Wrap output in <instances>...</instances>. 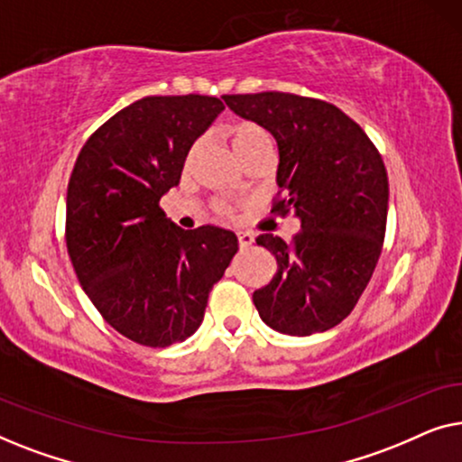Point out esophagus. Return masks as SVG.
Masks as SVG:
<instances>
[{"label":"esophagus","instance_id":"obj_1","mask_svg":"<svg viewBox=\"0 0 462 462\" xmlns=\"http://www.w3.org/2000/svg\"><path fill=\"white\" fill-rule=\"evenodd\" d=\"M252 242H254V237L250 236V233H237V244L239 248H248V245H252Z\"/></svg>","mask_w":462,"mask_h":462}]
</instances>
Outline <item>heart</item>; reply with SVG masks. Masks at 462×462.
<instances>
[{
  "label": "heart",
  "mask_w": 462,
  "mask_h": 462,
  "mask_svg": "<svg viewBox=\"0 0 462 462\" xmlns=\"http://www.w3.org/2000/svg\"><path fill=\"white\" fill-rule=\"evenodd\" d=\"M226 138H229V144L233 149V153L239 157V162L245 163L252 157L261 155V153H269L271 151V134L267 128H263L261 124L250 122V119H244V122H237L226 128ZM195 151H198V144H193L189 149L187 162H191V157ZM214 212L220 218H231L236 214V208H233L229 201H214Z\"/></svg>",
  "instance_id": "1"
}]
</instances>
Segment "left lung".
Returning a JSON list of instances; mask_svg holds the SVG:
<instances>
[{
  "mask_svg": "<svg viewBox=\"0 0 462 462\" xmlns=\"http://www.w3.org/2000/svg\"><path fill=\"white\" fill-rule=\"evenodd\" d=\"M237 116L261 124L280 151L273 217L296 214L290 242L264 233L258 245L277 271L252 300L261 319L292 337L326 332L357 305L381 256L389 179L368 134L326 100L290 92L225 94Z\"/></svg>",
  "mask_w": 462,
  "mask_h": 462,
  "instance_id": "left-lung-1",
  "label": "left lung"
}]
</instances>
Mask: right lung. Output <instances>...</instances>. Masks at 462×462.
<instances>
[{
  "mask_svg": "<svg viewBox=\"0 0 462 462\" xmlns=\"http://www.w3.org/2000/svg\"><path fill=\"white\" fill-rule=\"evenodd\" d=\"M225 109L217 97H144L81 147L67 189L65 239L75 275L103 319L144 346L201 326L208 294L237 252L236 233L170 225L162 195Z\"/></svg>",
  "mask_w": 462,
  "mask_h": 462,
  "instance_id": "1",
  "label": "right lung"
}]
</instances>
